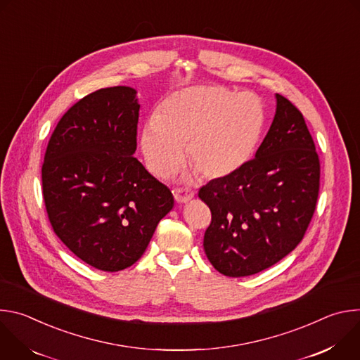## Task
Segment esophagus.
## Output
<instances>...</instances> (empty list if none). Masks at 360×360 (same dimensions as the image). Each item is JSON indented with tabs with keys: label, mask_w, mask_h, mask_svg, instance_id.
I'll use <instances>...</instances> for the list:
<instances>
[{
	"label": "esophagus",
	"mask_w": 360,
	"mask_h": 360,
	"mask_svg": "<svg viewBox=\"0 0 360 360\" xmlns=\"http://www.w3.org/2000/svg\"><path fill=\"white\" fill-rule=\"evenodd\" d=\"M174 196H175V200L179 202V203H186L189 202L192 198H193V191L191 189H185V188H175L174 191Z\"/></svg>",
	"instance_id": "esophagus-1"
}]
</instances>
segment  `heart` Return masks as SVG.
Masks as SVG:
<instances>
[{
	"label": "heart",
	"instance_id": "1",
	"mask_svg": "<svg viewBox=\"0 0 360 360\" xmlns=\"http://www.w3.org/2000/svg\"><path fill=\"white\" fill-rule=\"evenodd\" d=\"M265 112L253 94L222 86H192L168 96L141 135L146 165L167 176L184 162L208 179L236 174L253 155L264 132Z\"/></svg>",
	"mask_w": 360,
	"mask_h": 360
}]
</instances>
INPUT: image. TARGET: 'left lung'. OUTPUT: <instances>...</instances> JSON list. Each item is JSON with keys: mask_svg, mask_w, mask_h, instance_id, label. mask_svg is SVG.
Segmentation results:
<instances>
[{"mask_svg": "<svg viewBox=\"0 0 360 360\" xmlns=\"http://www.w3.org/2000/svg\"><path fill=\"white\" fill-rule=\"evenodd\" d=\"M319 178V157L302 112L276 94L275 118L255 158L199 189L212 214L203 236L212 266L240 278L285 258L311 224Z\"/></svg>", "mask_w": 360, "mask_h": 360, "instance_id": "1", "label": "left lung"}]
</instances>
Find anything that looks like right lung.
Here are the masks:
<instances>
[{
  "label": "right lung",
  "mask_w": 360,
  "mask_h": 360,
  "mask_svg": "<svg viewBox=\"0 0 360 360\" xmlns=\"http://www.w3.org/2000/svg\"><path fill=\"white\" fill-rule=\"evenodd\" d=\"M138 117L134 88L98 89L64 114L45 150L42 196L51 226L99 271L134 265L174 207L169 188L134 158Z\"/></svg>",
  "instance_id": "1"
}]
</instances>
